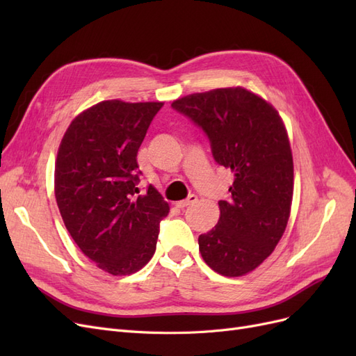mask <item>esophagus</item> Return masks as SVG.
<instances>
[{
	"mask_svg": "<svg viewBox=\"0 0 356 356\" xmlns=\"http://www.w3.org/2000/svg\"><path fill=\"white\" fill-rule=\"evenodd\" d=\"M197 200V196L196 195H190L186 200H179V202H177L175 203V207L177 208H181V209H184V208H187V207H190V204H193Z\"/></svg>",
	"mask_w": 356,
	"mask_h": 356,
	"instance_id": "obj_1",
	"label": "esophagus"
}]
</instances>
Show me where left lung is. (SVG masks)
<instances>
[{
	"label": "left lung",
	"mask_w": 356,
	"mask_h": 356,
	"mask_svg": "<svg viewBox=\"0 0 356 356\" xmlns=\"http://www.w3.org/2000/svg\"><path fill=\"white\" fill-rule=\"evenodd\" d=\"M172 108L202 129L215 161L234 175L218 224L199 236L203 260L220 275H246L273 252L289 218L294 166L282 118L242 88L193 93Z\"/></svg>",
	"instance_id": "obj_1"
}]
</instances>
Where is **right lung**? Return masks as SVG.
Listing matches in <instances>:
<instances>
[{
    "label": "right lung",
    "mask_w": 356,
    "mask_h": 356,
    "mask_svg": "<svg viewBox=\"0 0 356 356\" xmlns=\"http://www.w3.org/2000/svg\"><path fill=\"white\" fill-rule=\"evenodd\" d=\"M163 102L104 101L77 115L59 145L55 196L74 242L114 276L143 268L156 251L169 204L139 195L136 154Z\"/></svg>",
    "instance_id": "right-lung-1"
}]
</instances>
